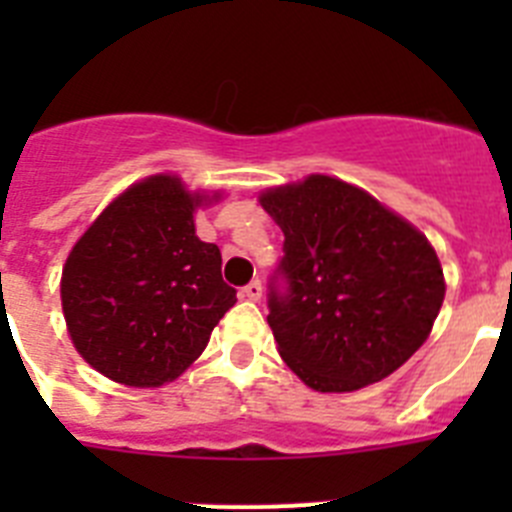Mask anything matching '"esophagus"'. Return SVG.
<instances>
[{"label":"esophagus","instance_id":"34e87169","mask_svg":"<svg viewBox=\"0 0 512 512\" xmlns=\"http://www.w3.org/2000/svg\"><path fill=\"white\" fill-rule=\"evenodd\" d=\"M241 295L246 297V300H251V302H259L261 295H264V287H261L259 279H253V282H248L246 287L241 289Z\"/></svg>","mask_w":512,"mask_h":512}]
</instances>
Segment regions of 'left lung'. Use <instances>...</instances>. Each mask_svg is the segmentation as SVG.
I'll return each instance as SVG.
<instances>
[{
  "label": "left lung",
  "mask_w": 512,
  "mask_h": 512,
  "mask_svg": "<svg viewBox=\"0 0 512 512\" xmlns=\"http://www.w3.org/2000/svg\"><path fill=\"white\" fill-rule=\"evenodd\" d=\"M259 202L284 233L266 320L289 369L318 392L390 377L423 346L446 295L428 238L333 176L266 189Z\"/></svg>",
  "instance_id": "1"
}]
</instances>
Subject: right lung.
Listing matches in <instances>:
<instances>
[{
	"label": "right lung",
	"mask_w": 512,
	"mask_h": 512,
	"mask_svg": "<svg viewBox=\"0 0 512 512\" xmlns=\"http://www.w3.org/2000/svg\"><path fill=\"white\" fill-rule=\"evenodd\" d=\"M205 202L156 174L104 207L63 264L61 305L76 351L112 382L161 387L205 351L235 305L223 256L194 233Z\"/></svg>",
	"instance_id": "obj_1"
}]
</instances>
